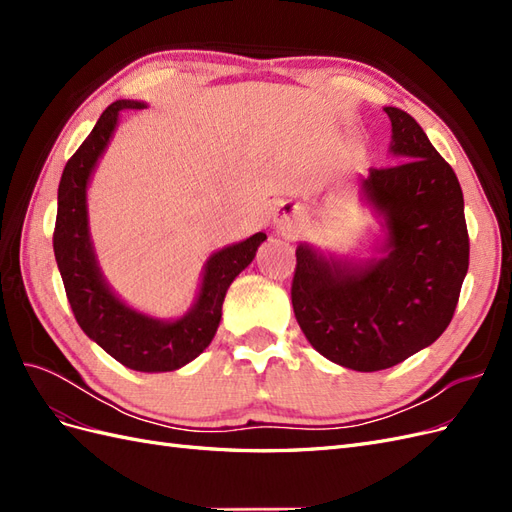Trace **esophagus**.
Wrapping results in <instances>:
<instances>
[{
    "mask_svg": "<svg viewBox=\"0 0 512 512\" xmlns=\"http://www.w3.org/2000/svg\"><path fill=\"white\" fill-rule=\"evenodd\" d=\"M275 224L280 226V228H292V224H294V215H288V213H280L275 218Z\"/></svg>",
    "mask_w": 512,
    "mask_h": 512,
    "instance_id": "esophagus-1",
    "label": "esophagus"
}]
</instances>
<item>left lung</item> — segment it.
Listing matches in <instances>:
<instances>
[{"label": "left lung", "mask_w": 512, "mask_h": 512, "mask_svg": "<svg viewBox=\"0 0 512 512\" xmlns=\"http://www.w3.org/2000/svg\"><path fill=\"white\" fill-rule=\"evenodd\" d=\"M399 164L369 168L363 192L386 222L384 256L361 265L297 247L292 309L307 342L329 361L378 371L431 346L453 320L470 265L463 192L423 128L395 106Z\"/></svg>", "instance_id": "left-lung-1"}]
</instances>
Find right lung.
Listing matches in <instances>:
<instances>
[{"mask_svg": "<svg viewBox=\"0 0 512 512\" xmlns=\"http://www.w3.org/2000/svg\"><path fill=\"white\" fill-rule=\"evenodd\" d=\"M143 106L130 100L113 102L68 160L57 190L53 250L72 314L85 335L130 369L173 371L194 361L211 344L228 286L254 260L258 245L267 235L256 232L250 239L213 254L207 260L196 305L175 322L138 314L108 290L89 241L85 192L91 170L111 141L119 113L141 111Z\"/></svg>", "mask_w": 512, "mask_h": 512, "instance_id": "right-lung-1", "label": "right lung"}]
</instances>
